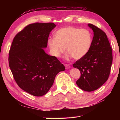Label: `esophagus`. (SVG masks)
I'll list each match as a JSON object with an SVG mask.
<instances>
[{
	"label": "esophagus",
	"mask_w": 120,
	"mask_h": 120,
	"mask_svg": "<svg viewBox=\"0 0 120 120\" xmlns=\"http://www.w3.org/2000/svg\"><path fill=\"white\" fill-rule=\"evenodd\" d=\"M64 66L66 67V69H68L71 68V66L70 64H64Z\"/></svg>",
	"instance_id": "esophagus-1"
}]
</instances>
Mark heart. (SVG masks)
Returning a JSON list of instances; mask_svg holds the SVG:
<instances>
[{
	"label": "heart",
	"mask_w": 120,
	"mask_h": 120,
	"mask_svg": "<svg viewBox=\"0 0 120 120\" xmlns=\"http://www.w3.org/2000/svg\"><path fill=\"white\" fill-rule=\"evenodd\" d=\"M93 37L87 29L74 26L63 27L57 30L54 38H50L48 44L51 54L60 57L66 49V58L79 60L86 56L91 48Z\"/></svg>",
	"instance_id": "1"
}]
</instances>
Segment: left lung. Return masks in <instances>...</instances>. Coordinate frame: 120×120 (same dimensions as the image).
I'll list each match as a JSON object with an SVG mask.
<instances>
[{
	"instance_id": "8db88e82",
	"label": "left lung",
	"mask_w": 120,
	"mask_h": 120,
	"mask_svg": "<svg viewBox=\"0 0 120 120\" xmlns=\"http://www.w3.org/2000/svg\"><path fill=\"white\" fill-rule=\"evenodd\" d=\"M94 37L90 51L73 64L81 75L76 82L79 88L86 92L99 89L109 77L112 61V48L106 34L99 27L88 24Z\"/></svg>"
}]
</instances>
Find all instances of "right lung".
Segmentation results:
<instances>
[{
	"instance_id": "1",
	"label": "right lung",
	"mask_w": 120,
	"mask_h": 120,
	"mask_svg": "<svg viewBox=\"0 0 120 120\" xmlns=\"http://www.w3.org/2000/svg\"><path fill=\"white\" fill-rule=\"evenodd\" d=\"M52 22L25 26L14 38L9 52V66L20 88L31 95L43 96L52 86L56 75L65 67L56 57L46 53Z\"/></svg>"
}]
</instances>
